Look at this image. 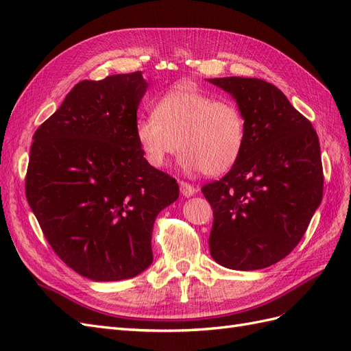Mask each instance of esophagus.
<instances>
[{
  "label": "esophagus",
  "instance_id": "34e87169",
  "mask_svg": "<svg viewBox=\"0 0 351 351\" xmlns=\"http://www.w3.org/2000/svg\"><path fill=\"white\" fill-rule=\"evenodd\" d=\"M179 188H181V193H182L185 197H190V195H193V194L197 193V188H195V186H193L191 184H188V182H184V181L179 182Z\"/></svg>",
  "mask_w": 351,
  "mask_h": 351
}]
</instances>
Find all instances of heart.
Listing matches in <instances>:
<instances>
[{"instance_id": "heart-1", "label": "heart", "mask_w": 351, "mask_h": 351, "mask_svg": "<svg viewBox=\"0 0 351 351\" xmlns=\"http://www.w3.org/2000/svg\"><path fill=\"white\" fill-rule=\"evenodd\" d=\"M134 139L152 167H163L181 149L179 163L186 172L218 176L243 152L246 120L234 102L179 87L161 96L151 115L138 117Z\"/></svg>"}]
</instances>
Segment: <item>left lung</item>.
Listing matches in <instances>:
<instances>
[{
  "mask_svg": "<svg viewBox=\"0 0 351 351\" xmlns=\"http://www.w3.org/2000/svg\"><path fill=\"white\" fill-rule=\"evenodd\" d=\"M208 82L234 97L246 120L239 161L202 188L213 209L210 255L231 269L265 268L300 243L322 202L317 133L271 83L243 77Z\"/></svg>",
  "mask_w": 351,
  "mask_h": 351,
  "instance_id": "8db88e82",
  "label": "left lung"
}]
</instances>
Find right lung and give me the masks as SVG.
<instances>
[{"label": "right lung", "instance_id": "1", "mask_svg": "<svg viewBox=\"0 0 351 351\" xmlns=\"http://www.w3.org/2000/svg\"><path fill=\"white\" fill-rule=\"evenodd\" d=\"M147 88L141 71L84 80L34 134L26 199L56 255L95 282L151 265L154 221L179 197L134 139Z\"/></svg>", "mask_w": 351, "mask_h": 351}]
</instances>
